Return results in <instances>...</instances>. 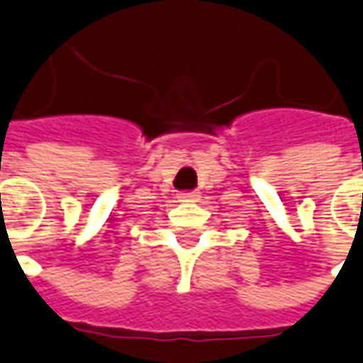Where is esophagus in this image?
Instances as JSON below:
<instances>
[{"instance_id":"34e87169","label":"esophagus","mask_w":363,"mask_h":363,"mask_svg":"<svg viewBox=\"0 0 363 363\" xmlns=\"http://www.w3.org/2000/svg\"><path fill=\"white\" fill-rule=\"evenodd\" d=\"M196 196H199V195H196V193H182V195H179L178 199L182 202H195Z\"/></svg>"}]
</instances>
